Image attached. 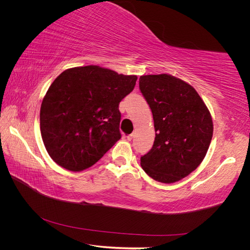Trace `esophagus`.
I'll return each instance as SVG.
<instances>
[{"label":"esophagus","instance_id":"34e87169","mask_svg":"<svg viewBox=\"0 0 250 250\" xmlns=\"http://www.w3.org/2000/svg\"><path fill=\"white\" fill-rule=\"evenodd\" d=\"M133 139V133H131V134H129V135H127V140L128 141H131Z\"/></svg>","mask_w":250,"mask_h":250}]
</instances>
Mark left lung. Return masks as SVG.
Masks as SVG:
<instances>
[{
  "label": "left lung",
  "mask_w": 250,
  "mask_h": 250,
  "mask_svg": "<svg viewBox=\"0 0 250 250\" xmlns=\"http://www.w3.org/2000/svg\"><path fill=\"white\" fill-rule=\"evenodd\" d=\"M140 89L153 115L152 149L141 166L156 181L185 178L203 161L213 138L210 112L196 89L169 74L140 77Z\"/></svg>",
  "instance_id": "8db88e82"
}]
</instances>
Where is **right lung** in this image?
I'll list each match as a JSON object with an SVG mask.
<instances>
[{"label": "right lung", "instance_id": "obj_1", "mask_svg": "<svg viewBox=\"0 0 250 250\" xmlns=\"http://www.w3.org/2000/svg\"><path fill=\"white\" fill-rule=\"evenodd\" d=\"M138 77L99 65L63 71L52 82L41 106V132L49 155L60 167H92L121 139L119 104Z\"/></svg>", "mask_w": 250, "mask_h": 250}]
</instances>
